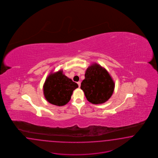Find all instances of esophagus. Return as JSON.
<instances>
[{
    "label": "esophagus",
    "mask_w": 158,
    "mask_h": 158,
    "mask_svg": "<svg viewBox=\"0 0 158 158\" xmlns=\"http://www.w3.org/2000/svg\"><path fill=\"white\" fill-rule=\"evenodd\" d=\"M77 85H78V86H79V87H81V81H78V82H77Z\"/></svg>",
    "instance_id": "esophagus-1"
}]
</instances>
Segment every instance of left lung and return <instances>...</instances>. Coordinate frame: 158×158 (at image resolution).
Listing matches in <instances>:
<instances>
[{
  "instance_id": "1",
  "label": "left lung",
  "mask_w": 158,
  "mask_h": 158,
  "mask_svg": "<svg viewBox=\"0 0 158 158\" xmlns=\"http://www.w3.org/2000/svg\"><path fill=\"white\" fill-rule=\"evenodd\" d=\"M81 89L87 100L94 104L108 100L115 89V83L110 74L100 65L93 63L87 68Z\"/></svg>"
}]
</instances>
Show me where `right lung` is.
<instances>
[{"mask_svg": "<svg viewBox=\"0 0 158 158\" xmlns=\"http://www.w3.org/2000/svg\"><path fill=\"white\" fill-rule=\"evenodd\" d=\"M78 85L60 70L50 74L43 85V94L46 100L53 105L63 106L70 101L73 91Z\"/></svg>", "mask_w": 158, "mask_h": 158, "instance_id": "obj_1", "label": "right lung"}]
</instances>
